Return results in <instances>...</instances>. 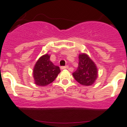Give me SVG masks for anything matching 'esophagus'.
<instances>
[{"label": "esophagus", "instance_id": "obj_1", "mask_svg": "<svg viewBox=\"0 0 127 127\" xmlns=\"http://www.w3.org/2000/svg\"><path fill=\"white\" fill-rule=\"evenodd\" d=\"M62 70H64V69H68L69 68V67H68V66H62L61 68Z\"/></svg>", "mask_w": 127, "mask_h": 127}]
</instances>
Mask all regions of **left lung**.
Returning <instances> with one entry per match:
<instances>
[{
    "label": "left lung",
    "mask_w": 127,
    "mask_h": 127,
    "mask_svg": "<svg viewBox=\"0 0 127 127\" xmlns=\"http://www.w3.org/2000/svg\"><path fill=\"white\" fill-rule=\"evenodd\" d=\"M78 58V67L72 74L74 79L86 86L94 84L98 76L96 64L86 53L80 54Z\"/></svg>",
    "instance_id": "left-lung-1"
}]
</instances>
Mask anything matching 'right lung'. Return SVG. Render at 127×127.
Returning <instances> with one entry per match:
<instances>
[{"label":"right lung","mask_w":127,"mask_h":127,"mask_svg":"<svg viewBox=\"0 0 127 127\" xmlns=\"http://www.w3.org/2000/svg\"><path fill=\"white\" fill-rule=\"evenodd\" d=\"M60 72V68L50 61L49 55H42L37 60L33 70L35 84L40 86H45L55 80Z\"/></svg>","instance_id":"add662e5"}]
</instances>
